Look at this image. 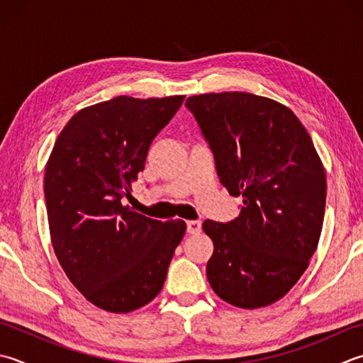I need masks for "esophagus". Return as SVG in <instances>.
Returning <instances> with one entry per match:
<instances>
[{"mask_svg": "<svg viewBox=\"0 0 363 363\" xmlns=\"http://www.w3.org/2000/svg\"><path fill=\"white\" fill-rule=\"evenodd\" d=\"M187 233L189 234L201 233V222H200V220H189V222H187Z\"/></svg>", "mask_w": 363, "mask_h": 363, "instance_id": "esophagus-1", "label": "esophagus"}]
</instances>
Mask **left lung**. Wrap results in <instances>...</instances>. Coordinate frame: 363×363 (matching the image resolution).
<instances>
[{
  "mask_svg": "<svg viewBox=\"0 0 363 363\" xmlns=\"http://www.w3.org/2000/svg\"><path fill=\"white\" fill-rule=\"evenodd\" d=\"M214 152L220 182L242 195L239 217L206 220L214 293L234 307H267L293 288L318 248L325 172L307 129L288 106L250 92H211L186 102Z\"/></svg>",
  "mask_w": 363,
  "mask_h": 363,
  "instance_id": "left-lung-1",
  "label": "left lung"
}]
</instances>
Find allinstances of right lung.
<instances>
[{"mask_svg": "<svg viewBox=\"0 0 363 363\" xmlns=\"http://www.w3.org/2000/svg\"><path fill=\"white\" fill-rule=\"evenodd\" d=\"M186 96H119L70 118L50 154L44 191L50 239L72 285L110 313H129L157 296L184 220L160 222L124 204L145 169L152 140Z\"/></svg>", "mask_w": 363, "mask_h": 363, "instance_id": "right-lung-1", "label": "right lung"}]
</instances>
